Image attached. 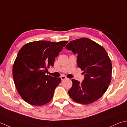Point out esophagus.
Returning a JSON list of instances; mask_svg holds the SVG:
<instances>
[{"mask_svg":"<svg viewBox=\"0 0 127 127\" xmlns=\"http://www.w3.org/2000/svg\"><path fill=\"white\" fill-rule=\"evenodd\" d=\"M60 78H61L62 81H64V80H65V79H67V77L66 76H61L60 77Z\"/></svg>","mask_w":127,"mask_h":127,"instance_id":"esophagus-1","label":"esophagus"}]
</instances>
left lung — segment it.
<instances>
[{
  "instance_id": "obj_1",
  "label": "left lung",
  "mask_w": 127,
  "mask_h": 127,
  "mask_svg": "<svg viewBox=\"0 0 127 127\" xmlns=\"http://www.w3.org/2000/svg\"><path fill=\"white\" fill-rule=\"evenodd\" d=\"M66 48L78 54L77 64L85 76L81 83L72 80V86L68 92L69 96L81 104L95 101L106 92L111 82L112 63L106 51L87 38L71 41Z\"/></svg>"
}]
</instances>
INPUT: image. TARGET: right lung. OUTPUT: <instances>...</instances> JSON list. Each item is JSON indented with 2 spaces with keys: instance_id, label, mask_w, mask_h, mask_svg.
Here are the masks:
<instances>
[{
  "instance_id": "right-lung-1",
  "label": "right lung",
  "mask_w": 127,
  "mask_h": 127,
  "mask_svg": "<svg viewBox=\"0 0 127 127\" xmlns=\"http://www.w3.org/2000/svg\"><path fill=\"white\" fill-rule=\"evenodd\" d=\"M67 43L35 41L21 48L13 65L12 74L17 92L26 102L42 106L52 99L61 79L45 73Z\"/></svg>"
}]
</instances>
